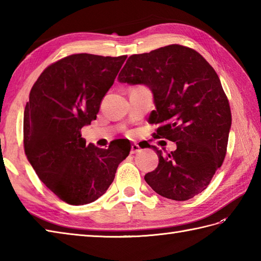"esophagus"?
<instances>
[{
    "label": "esophagus",
    "mask_w": 261,
    "mask_h": 261,
    "mask_svg": "<svg viewBox=\"0 0 261 261\" xmlns=\"http://www.w3.org/2000/svg\"><path fill=\"white\" fill-rule=\"evenodd\" d=\"M140 151V147L139 145H137V143H134V145L131 146V153H137Z\"/></svg>",
    "instance_id": "1"
}]
</instances>
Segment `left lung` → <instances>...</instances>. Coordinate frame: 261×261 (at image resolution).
Returning a JSON list of instances; mask_svg holds the SVG:
<instances>
[{
    "mask_svg": "<svg viewBox=\"0 0 261 261\" xmlns=\"http://www.w3.org/2000/svg\"><path fill=\"white\" fill-rule=\"evenodd\" d=\"M127 84H145L153 93L149 122L159 124L154 139L176 143L145 180L159 195L187 201L203 192L222 165L231 127L229 99L215 73L192 48L169 45L132 55L119 74ZM150 148V146H149Z\"/></svg>",
    "mask_w": 261,
    "mask_h": 261,
    "instance_id": "1",
    "label": "left lung"
}]
</instances>
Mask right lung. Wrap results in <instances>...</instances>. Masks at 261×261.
Here are the masks:
<instances>
[{"instance_id":"right-lung-1","label":"right lung","mask_w":261,"mask_h":261,"mask_svg":"<svg viewBox=\"0 0 261 261\" xmlns=\"http://www.w3.org/2000/svg\"><path fill=\"white\" fill-rule=\"evenodd\" d=\"M126 56L74 54L53 63L33 84L23 116L25 156L49 190L70 205L92 203L112 184L131 146H86L82 127L96 119L102 98Z\"/></svg>"}]
</instances>
